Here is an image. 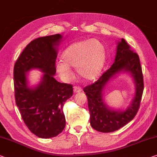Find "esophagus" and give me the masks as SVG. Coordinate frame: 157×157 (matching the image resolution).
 <instances>
[{
    "label": "esophagus",
    "mask_w": 157,
    "mask_h": 157,
    "mask_svg": "<svg viewBox=\"0 0 157 157\" xmlns=\"http://www.w3.org/2000/svg\"><path fill=\"white\" fill-rule=\"evenodd\" d=\"M82 91V89L80 87H78V86H75L74 87V93H79V92H81Z\"/></svg>",
    "instance_id": "esophagus-1"
}]
</instances>
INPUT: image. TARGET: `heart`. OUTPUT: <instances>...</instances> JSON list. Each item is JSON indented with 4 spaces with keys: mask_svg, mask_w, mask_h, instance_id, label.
Here are the masks:
<instances>
[{
    "mask_svg": "<svg viewBox=\"0 0 157 157\" xmlns=\"http://www.w3.org/2000/svg\"><path fill=\"white\" fill-rule=\"evenodd\" d=\"M105 51L102 43L97 39L74 43L64 50L62 61L55 63V69L65 81L73 78L70 67H75L79 76L86 81L95 78L102 71Z\"/></svg>",
    "mask_w": 157,
    "mask_h": 157,
    "instance_id": "heart-1",
    "label": "heart"
}]
</instances>
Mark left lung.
<instances>
[{
  "instance_id": "obj_1",
  "label": "left lung",
  "mask_w": 157,
  "mask_h": 157,
  "mask_svg": "<svg viewBox=\"0 0 157 157\" xmlns=\"http://www.w3.org/2000/svg\"><path fill=\"white\" fill-rule=\"evenodd\" d=\"M122 72L129 73L132 77L136 92L132 103L126 110H114L105 105L103 91L108 82ZM143 90V75L138 55L122 38L117 43L114 62L110 68L97 81L83 88L88 98L90 126L102 132H114L124 126L136 117Z\"/></svg>"
}]
</instances>
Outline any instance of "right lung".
I'll return each instance as SVG.
<instances>
[{"mask_svg": "<svg viewBox=\"0 0 157 157\" xmlns=\"http://www.w3.org/2000/svg\"><path fill=\"white\" fill-rule=\"evenodd\" d=\"M61 34L38 38L26 45L14 67L16 105L21 118L31 132L40 138H51L63 131L66 119L64 102L73 95L70 84L54 78L57 48ZM38 69L44 74L34 86L28 84V73Z\"/></svg>", "mask_w": 157, "mask_h": 157, "instance_id": "obj_1", "label": "right lung"}]
</instances>
